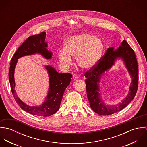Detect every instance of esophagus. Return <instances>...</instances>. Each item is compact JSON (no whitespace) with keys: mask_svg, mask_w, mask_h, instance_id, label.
I'll return each instance as SVG.
<instances>
[{"mask_svg":"<svg viewBox=\"0 0 147 147\" xmlns=\"http://www.w3.org/2000/svg\"><path fill=\"white\" fill-rule=\"evenodd\" d=\"M72 78H73L74 80H78V79H79V76H78L76 75H74Z\"/></svg>","mask_w":147,"mask_h":147,"instance_id":"obj_1","label":"esophagus"}]
</instances>
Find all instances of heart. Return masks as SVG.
Instances as JSON below:
<instances>
[{"mask_svg": "<svg viewBox=\"0 0 147 147\" xmlns=\"http://www.w3.org/2000/svg\"><path fill=\"white\" fill-rule=\"evenodd\" d=\"M104 50L102 42L89 34H80L68 38L64 50L58 51V58L61 65L67 68L72 63L71 56L76 57L78 64L84 69H90L98 63Z\"/></svg>", "mask_w": 147, "mask_h": 147, "instance_id": "b5f03b06", "label": "heart"}]
</instances>
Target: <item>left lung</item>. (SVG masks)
<instances>
[{
  "label": "left lung",
  "mask_w": 147,
  "mask_h": 147,
  "mask_svg": "<svg viewBox=\"0 0 147 147\" xmlns=\"http://www.w3.org/2000/svg\"><path fill=\"white\" fill-rule=\"evenodd\" d=\"M117 58L123 59L133 80L129 88L130 92L123 100L115 105H107L101 99L99 93V82L103 73L113 65ZM84 75L86 78L85 84L87 97L92 110L102 115H110L119 111L128 105L137 92L139 71L135 52L126 40H123L118 49L114 50V47L108 48L98 63L85 72Z\"/></svg>",
  "instance_id": "8db88e82"
}]
</instances>
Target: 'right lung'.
I'll use <instances>...</instances> for the list:
<instances>
[{
    "mask_svg": "<svg viewBox=\"0 0 147 147\" xmlns=\"http://www.w3.org/2000/svg\"><path fill=\"white\" fill-rule=\"evenodd\" d=\"M45 32L28 37L15 52L13 56L9 70V79L11 91L16 102L24 111L40 117H49L55 114L59 109L64 92L70 83L72 78L71 74L58 73L53 67L46 65L45 68L49 73V88L47 96L42 105L30 106L26 105L18 97L15 90V82L14 72L18 59L22 57L37 53L41 54L47 59H51L53 53L46 49L47 44L45 42Z\"/></svg>",
    "mask_w": 147,
    "mask_h": 147,
    "instance_id": "obj_1",
    "label": "right lung"
}]
</instances>
